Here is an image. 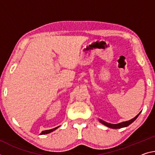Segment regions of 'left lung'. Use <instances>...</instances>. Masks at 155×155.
Masks as SVG:
<instances>
[{
    "label": "left lung",
    "mask_w": 155,
    "mask_h": 155,
    "mask_svg": "<svg viewBox=\"0 0 155 155\" xmlns=\"http://www.w3.org/2000/svg\"><path fill=\"white\" fill-rule=\"evenodd\" d=\"M140 114V113H139ZM139 114H137L136 117L133 119L130 120V121H124V122H122V123H120V124H109V123H107V122H105L104 121H102V120H99L101 123H102L103 124L105 125V126H106L107 127H109L110 128H113V129H117V128H121V127H127L129 125H130L132 122L134 121L135 120L137 119V118L139 117Z\"/></svg>",
    "instance_id": "8db88e82"
}]
</instances>
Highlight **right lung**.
<instances>
[{
    "label": "right lung",
    "instance_id": "right-lung-1",
    "mask_svg": "<svg viewBox=\"0 0 155 155\" xmlns=\"http://www.w3.org/2000/svg\"><path fill=\"white\" fill-rule=\"evenodd\" d=\"M58 127H56L55 128H53V129H51V130H45V131H43L41 132V134H48V133H50V132H53L54 130H55L56 129H57Z\"/></svg>",
    "mask_w": 155,
    "mask_h": 155
}]
</instances>
